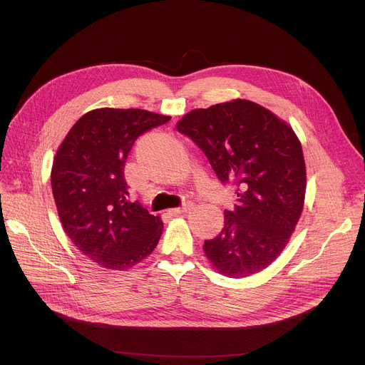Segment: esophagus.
Masks as SVG:
<instances>
[{
	"mask_svg": "<svg viewBox=\"0 0 365 365\" xmlns=\"http://www.w3.org/2000/svg\"><path fill=\"white\" fill-rule=\"evenodd\" d=\"M192 205H194V202L192 201H185L180 207H178V208H171V210H168V213L171 215V216H178V215H182V213H186L187 210H190L192 208Z\"/></svg>",
	"mask_w": 365,
	"mask_h": 365,
	"instance_id": "obj_1",
	"label": "esophagus"
}]
</instances>
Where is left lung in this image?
Returning <instances> with one entry per match:
<instances>
[{
  "label": "left lung",
  "mask_w": 365,
  "mask_h": 365,
  "mask_svg": "<svg viewBox=\"0 0 365 365\" xmlns=\"http://www.w3.org/2000/svg\"><path fill=\"white\" fill-rule=\"evenodd\" d=\"M178 131L192 139L222 183L237 187L222 232L204 241V253L229 278L269 266L284 250L303 210L306 167L293 128L250 101L187 112Z\"/></svg>",
  "instance_id": "1"
}]
</instances>
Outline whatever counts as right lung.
<instances>
[{"instance_id": "1", "label": "right lung", "mask_w": 365, "mask_h": 365, "mask_svg": "<svg viewBox=\"0 0 365 365\" xmlns=\"http://www.w3.org/2000/svg\"><path fill=\"white\" fill-rule=\"evenodd\" d=\"M168 120L143 109H94L56 152L51 189L62 226L84 256L106 269H130L160 241V216L127 200L124 165L136 139Z\"/></svg>"}]
</instances>
